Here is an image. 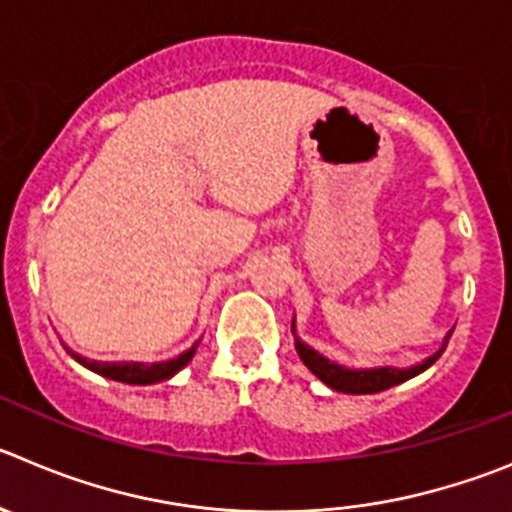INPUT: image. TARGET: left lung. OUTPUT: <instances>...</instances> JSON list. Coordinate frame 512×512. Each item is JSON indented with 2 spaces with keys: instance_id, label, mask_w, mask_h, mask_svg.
Returning <instances> with one entry per match:
<instances>
[{
  "instance_id": "left-lung-1",
  "label": "left lung",
  "mask_w": 512,
  "mask_h": 512,
  "mask_svg": "<svg viewBox=\"0 0 512 512\" xmlns=\"http://www.w3.org/2000/svg\"><path fill=\"white\" fill-rule=\"evenodd\" d=\"M455 331V328H452ZM452 331L444 336L442 348L437 353H432L429 358H424L422 364L409 366V369H396V366H376V369H346V366L336 364L331 358L321 356L315 348L305 346L298 336H295V351H298L300 361L313 371L318 379L326 386H331L333 391H341V394H379V391L391 389L396 384H404V381L414 379L417 374L427 371L429 366L437 361L444 353L447 343H450ZM293 333H295V321H293Z\"/></svg>"
}]
</instances>
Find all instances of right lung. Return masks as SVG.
<instances>
[{
    "label": "right lung",
    "mask_w": 512,
    "mask_h": 512,
    "mask_svg": "<svg viewBox=\"0 0 512 512\" xmlns=\"http://www.w3.org/2000/svg\"><path fill=\"white\" fill-rule=\"evenodd\" d=\"M194 351H197V343H194L189 351L181 353V356L171 358V361H159V364H138V361H113V364H108V361H90V358L78 356V353L73 351H70V356H73L78 364H83L85 369L95 371V374L105 376V379L121 381V384L146 386V384H159V381L171 379L176 371H181L186 364H189Z\"/></svg>",
    "instance_id": "obj_1"
}]
</instances>
